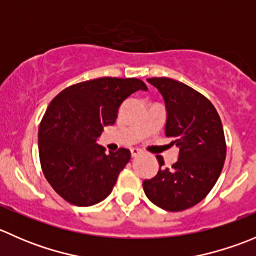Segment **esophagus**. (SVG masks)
<instances>
[{
	"instance_id": "1",
	"label": "esophagus",
	"mask_w": 256,
	"mask_h": 256,
	"mask_svg": "<svg viewBox=\"0 0 256 256\" xmlns=\"http://www.w3.org/2000/svg\"><path fill=\"white\" fill-rule=\"evenodd\" d=\"M141 154V150H138V148H131V156L132 157H136V156H138V154Z\"/></svg>"
}]
</instances>
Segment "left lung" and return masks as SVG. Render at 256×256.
Here are the masks:
<instances>
[{"instance_id":"1","label":"left lung","mask_w":256,"mask_h":256,"mask_svg":"<svg viewBox=\"0 0 256 256\" xmlns=\"http://www.w3.org/2000/svg\"><path fill=\"white\" fill-rule=\"evenodd\" d=\"M164 99V134L180 148L178 161L144 180V194L168 212L188 209L204 200L223 170L226 144L222 120L210 102L188 85L170 78H150Z\"/></svg>"}]
</instances>
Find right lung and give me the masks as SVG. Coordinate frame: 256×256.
<instances>
[{
  "label": "right lung",
  "mask_w": 256,
  "mask_h": 256,
  "mask_svg": "<svg viewBox=\"0 0 256 256\" xmlns=\"http://www.w3.org/2000/svg\"><path fill=\"white\" fill-rule=\"evenodd\" d=\"M138 90H147L142 80L105 76L70 85L50 102L38 130L40 161L46 180L68 203L89 207L112 193L131 152L121 147L106 154L96 140Z\"/></svg>",
  "instance_id": "add662e5"
}]
</instances>
